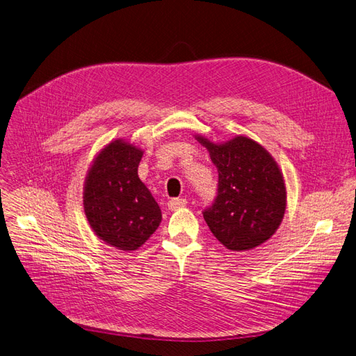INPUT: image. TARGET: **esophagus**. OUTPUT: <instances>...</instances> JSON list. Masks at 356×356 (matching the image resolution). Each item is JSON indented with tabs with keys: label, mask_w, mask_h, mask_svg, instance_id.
Masks as SVG:
<instances>
[{
	"label": "esophagus",
	"mask_w": 356,
	"mask_h": 356,
	"mask_svg": "<svg viewBox=\"0 0 356 356\" xmlns=\"http://www.w3.org/2000/svg\"><path fill=\"white\" fill-rule=\"evenodd\" d=\"M187 200L186 198H172V200L168 202V207L169 210H178V209H182L187 206Z\"/></svg>",
	"instance_id": "esophagus-1"
}]
</instances>
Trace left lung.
Returning <instances> with one entry per match:
<instances>
[{"label": "left lung", "instance_id": "1", "mask_svg": "<svg viewBox=\"0 0 356 356\" xmlns=\"http://www.w3.org/2000/svg\"><path fill=\"white\" fill-rule=\"evenodd\" d=\"M219 174L218 197L203 211L219 243L231 251H248L275 235L286 210L283 174L260 143L235 136L215 143L197 134Z\"/></svg>", "mask_w": 356, "mask_h": 356}]
</instances>
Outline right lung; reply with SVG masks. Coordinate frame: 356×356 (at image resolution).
<instances>
[{
  "label": "right lung",
  "mask_w": 356,
  "mask_h": 356,
  "mask_svg": "<svg viewBox=\"0 0 356 356\" xmlns=\"http://www.w3.org/2000/svg\"><path fill=\"white\" fill-rule=\"evenodd\" d=\"M145 150L124 138L97 152L83 187L84 215L104 243L136 251L158 229L162 211L140 181L137 169Z\"/></svg>",
  "instance_id": "right-lung-1"
}]
</instances>
